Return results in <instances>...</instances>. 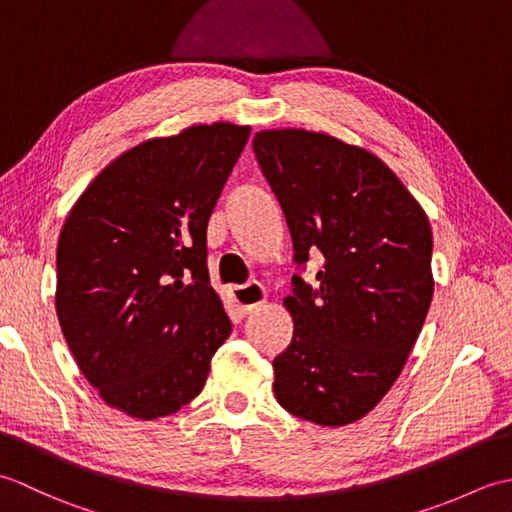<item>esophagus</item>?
Here are the masks:
<instances>
[{
    "mask_svg": "<svg viewBox=\"0 0 512 512\" xmlns=\"http://www.w3.org/2000/svg\"><path fill=\"white\" fill-rule=\"evenodd\" d=\"M264 299H266V292L259 281H250V284H246V286L231 288V301L235 303V308L242 314H248V312H253L257 306H262Z\"/></svg>",
    "mask_w": 512,
    "mask_h": 512,
    "instance_id": "esophagus-1",
    "label": "esophagus"
}]
</instances>
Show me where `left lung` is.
<instances>
[{
  "label": "left lung",
  "instance_id": "obj_1",
  "mask_svg": "<svg viewBox=\"0 0 512 512\" xmlns=\"http://www.w3.org/2000/svg\"><path fill=\"white\" fill-rule=\"evenodd\" d=\"M253 151L290 228L295 264L323 255L284 301L295 334L275 361L288 413L343 427L396 383L433 297L427 215L383 160L306 129H273Z\"/></svg>",
  "mask_w": 512,
  "mask_h": 512
}]
</instances>
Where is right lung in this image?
Returning <instances> with one entry per match:
<instances>
[{
	"mask_svg": "<svg viewBox=\"0 0 512 512\" xmlns=\"http://www.w3.org/2000/svg\"><path fill=\"white\" fill-rule=\"evenodd\" d=\"M250 127L213 123L125 151L74 204L57 248V317L110 407L171 416L200 394L233 325L206 224Z\"/></svg>",
	"mask_w": 512,
	"mask_h": 512,
	"instance_id": "obj_1",
	"label": "right lung"
}]
</instances>
